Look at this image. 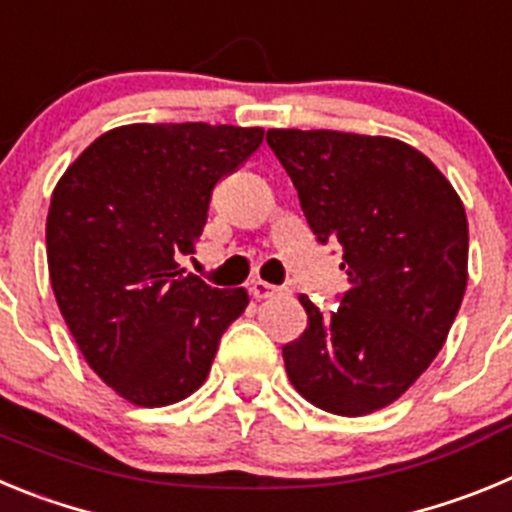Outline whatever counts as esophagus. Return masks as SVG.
<instances>
[{"label":"esophagus","instance_id":"obj_1","mask_svg":"<svg viewBox=\"0 0 512 512\" xmlns=\"http://www.w3.org/2000/svg\"><path fill=\"white\" fill-rule=\"evenodd\" d=\"M248 292H251L256 300H266V297H274V295H284L282 287H274V284H266L261 282V279H256V282H251V287H248Z\"/></svg>","mask_w":512,"mask_h":512}]
</instances>
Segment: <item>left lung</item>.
I'll return each mask as SVG.
<instances>
[{
  "mask_svg": "<svg viewBox=\"0 0 512 512\" xmlns=\"http://www.w3.org/2000/svg\"><path fill=\"white\" fill-rule=\"evenodd\" d=\"M320 243L343 248L333 312L305 295L307 328L282 348L295 390L328 413L369 415L405 395L446 343L467 289L469 225L428 156L384 135L269 130Z\"/></svg>",
  "mask_w": 512,
  "mask_h": 512,
  "instance_id": "1",
  "label": "left lung"
}]
</instances>
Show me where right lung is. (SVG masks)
<instances>
[{"mask_svg":"<svg viewBox=\"0 0 512 512\" xmlns=\"http://www.w3.org/2000/svg\"><path fill=\"white\" fill-rule=\"evenodd\" d=\"M261 140V128L235 125H122L53 189V295L87 364L133 405L164 408L200 390L246 310V289L210 287L176 259L194 253L215 184Z\"/></svg>","mask_w":512,"mask_h":512,"instance_id":"right-lung-1","label":"right lung"}]
</instances>
